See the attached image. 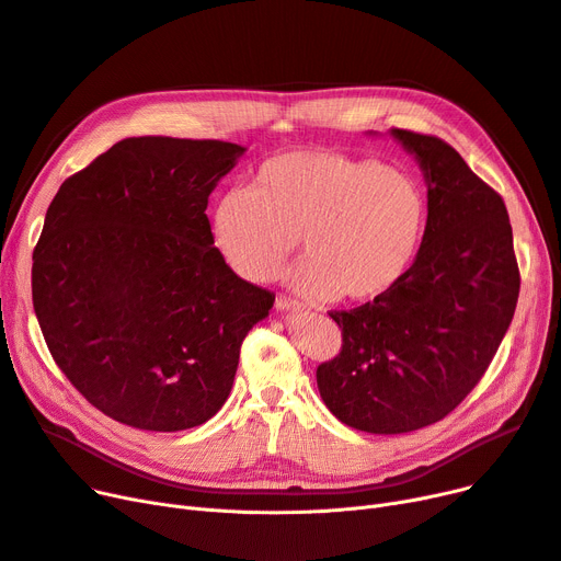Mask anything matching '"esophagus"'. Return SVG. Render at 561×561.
<instances>
[{"label":"esophagus","instance_id":"1","mask_svg":"<svg viewBox=\"0 0 561 561\" xmlns=\"http://www.w3.org/2000/svg\"><path fill=\"white\" fill-rule=\"evenodd\" d=\"M276 308H278V310H299L301 304L295 301V299L285 297V295H278V297H276Z\"/></svg>","mask_w":561,"mask_h":561}]
</instances>
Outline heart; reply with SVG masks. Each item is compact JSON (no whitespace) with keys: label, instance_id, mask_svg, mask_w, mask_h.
I'll return each mask as SVG.
<instances>
[{"label":"heart","instance_id":"b5f03b06","mask_svg":"<svg viewBox=\"0 0 561 561\" xmlns=\"http://www.w3.org/2000/svg\"><path fill=\"white\" fill-rule=\"evenodd\" d=\"M428 226L419 179L377 159L295 149L266 159L249 191L214 209V239L234 272L274 280L299 239L289 283L310 299L373 301L412 268Z\"/></svg>","mask_w":561,"mask_h":561}]
</instances>
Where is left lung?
<instances>
[{"mask_svg":"<svg viewBox=\"0 0 561 561\" xmlns=\"http://www.w3.org/2000/svg\"><path fill=\"white\" fill-rule=\"evenodd\" d=\"M391 136L428 184L423 243L385 297L329 312L343 345L318 366L331 414L375 435L419 431L454 412L497 354L520 293L502 195L449 142L405 128Z\"/></svg>","mask_w":561,"mask_h":561,"instance_id":"left-lung-1","label":"left lung"}]
</instances>
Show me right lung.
<instances>
[{
	"mask_svg": "<svg viewBox=\"0 0 561 561\" xmlns=\"http://www.w3.org/2000/svg\"><path fill=\"white\" fill-rule=\"evenodd\" d=\"M243 147L126 138L59 186L32 299L59 370L105 416L174 433L228 400L245 335L276 295L214 245L209 195Z\"/></svg>",
	"mask_w": 561,
	"mask_h": 561,
	"instance_id": "add662e5",
	"label": "right lung"
}]
</instances>
